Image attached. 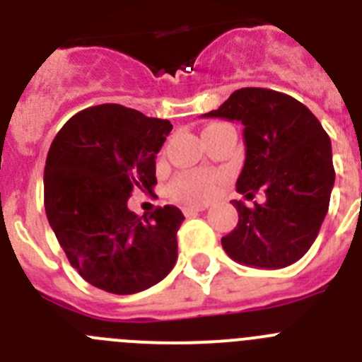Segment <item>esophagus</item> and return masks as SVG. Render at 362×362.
Listing matches in <instances>:
<instances>
[{
    "label": "esophagus",
    "instance_id": "34e87169",
    "mask_svg": "<svg viewBox=\"0 0 362 362\" xmlns=\"http://www.w3.org/2000/svg\"><path fill=\"white\" fill-rule=\"evenodd\" d=\"M206 209H209V204H196V206H185L183 214L187 217H190V216H194V214L203 212V210H206Z\"/></svg>",
    "mask_w": 362,
    "mask_h": 362
}]
</instances>
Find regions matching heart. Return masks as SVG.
<instances>
[{"label": "heart", "mask_w": 362, "mask_h": 362, "mask_svg": "<svg viewBox=\"0 0 362 362\" xmlns=\"http://www.w3.org/2000/svg\"><path fill=\"white\" fill-rule=\"evenodd\" d=\"M217 177L206 172H185L172 181V194L185 203H199L216 190Z\"/></svg>", "instance_id": "obj_1"}]
</instances>
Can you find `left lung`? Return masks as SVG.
<instances>
[{"label":"left lung","instance_id":"8db88e82","mask_svg":"<svg viewBox=\"0 0 362 362\" xmlns=\"http://www.w3.org/2000/svg\"><path fill=\"white\" fill-rule=\"evenodd\" d=\"M204 117L241 121L246 158L239 194L267 201L252 209L233 201L238 226L221 239L241 264L284 268L310 250L325 221L335 170L332 143L319 119L292 95L270 88H239Z\"/></svg>","mask_w":362,"mask_h":362}]
</instances>
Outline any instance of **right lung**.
I'll use <instances>...</instances> for the list:
<instances>
[{"mask_svg":"<svg viewBox=\"0 0 362 362\" xmlns=\"http://www.w3.org/2000/svg\"><path fill=\"white\" fill-rule=\"evenodd\" d=\"M172 124L123 105L85 108L50 145L45 165V212L79 276L95 288L129 296L165 279L177 259L185 216L166 204L136 216L134 190L152 192L156 153Z\"/></svg>","mask_w":362,"mask_h":362,"instance_id":"add662e5","label":"right lung"}]
</instances>
